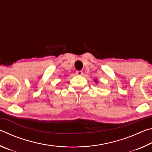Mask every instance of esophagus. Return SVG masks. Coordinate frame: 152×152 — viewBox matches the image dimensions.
Segmentation results:
<instances>
[{
	"instance_id": "34e87169",
	"label": "esophagus",
	"mask_w": 152,
	"mask_h": 152,
	"mask_svg": "<svg viewBox=\"0 0 152 152\" xmlns=\"http://www.w3.org/2000/svg\"><path fill=\"white\" fill-rule=\"evenodd\" d=\"M76 74L78 76H82V74H83V72H82V71H81V70H78V71L76 72Z\"/></svg>"
}]
</instances>
